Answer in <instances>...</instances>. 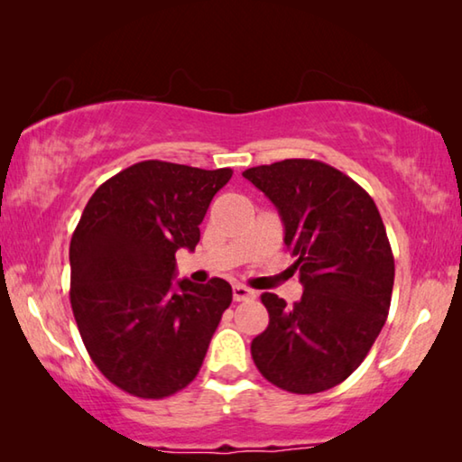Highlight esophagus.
Returning a JSON list of instances; mask_svg holds the SVG:
<instances>
[{
  "label": "esophagus",
  "mask_w": 462,
  "mask_h": 462,
  "mask_svg": "<svg viewBox=\"0 0 462 462\" xmlns=\"http://www.w3.org/2000/svg\"><path fill=\"white\" fill-rule=\"evenodd\" d=\"M232 297H234V301H246V300H254L256 293L253 291V289H248L245 285H234Z\"/></svg>",
  "instance_id": "esophagus-1"
}]
</instances>
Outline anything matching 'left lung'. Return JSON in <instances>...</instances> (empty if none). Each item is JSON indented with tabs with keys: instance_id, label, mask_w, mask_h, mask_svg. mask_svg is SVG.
<instances>
[{
	"instance_id": "1",
	"label": "left lung",
	"mask_w": 462,
	"mask_h": 462,
	"mask_svg": "<svg viewBox=\"0 0 462 462\" xmlns=\"http://www.w3.org/2000/svg\"><path fill=\"white\" fill-rule=\"evenodd\" d=\"M242 177L279 209L303 285L293 308L261 295L269 326L250 355L263 377L289 393L332 389L365 361L389 314L395 263L379 209L322 161L285 159Z\"/></svg>"
}]
</instances>
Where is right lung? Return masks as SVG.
Segmentation results:
<instances>
[{
    "mask_svg": "<svg viewBox=\"0 0 462 462\" xmlns=\"http://www.w3.org/2000/svg\"><path fill=\"white\" fill-rule=\"evenodd\" d=\"M232 169L143 161L101 183L71 238V308L104 377L162 400L198 377L232 303L220 277L177 281L175 253L195 250L199 224Z\"/></svg>",
    "mask_w": 462,
    "mask_h": 462,
    "instance_id": "1",
    "label": "right lung"
}]
</instances>
